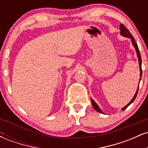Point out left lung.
Masks as SVG:
<instances>
[{
  "instance_id": "left-lung-1",
  "label": "left lung",
  "mask_w": 148,
  "mask_h": 148,
  "mask_svg": "<svg viewBox=\"0 0 148 148\" xmlns=\"http://www.w3.org/2000/svg\"><path fill=\"white\" fill-rule=\"evenodd\" d=\"M120 34H121V35H123V36H124V37H129V38H130L131 40H132V45H133L134 48H135V49H136V53H137V56H138V58L139 67H140V79H141V76H142V68H141L142 62H141V56H140V52H139V49H138V45H137L136 42H135V40H134V38L133 37V36H132V34H131L130 32L129 31V30L127 29V28L125 26V25H124L123 24H120ZM139 83H140V81H139ZM138 88H139V84H138V88H137L136 92V94L134 95L133 99L131 100V101L128 103V104L126 105V106L124 107V108H122V111H124L125 109H126L127 107L130 106L131 103H132L134 101V100H135L136 97V96H137V94H138ZM91 103H92V105L93 108H94V109L96 111L99 112V113H103V112L101 111V110L99 108V107L98 106V105L95 103V101L92 99H91Z\"/></svg>"
}]
</instances>
